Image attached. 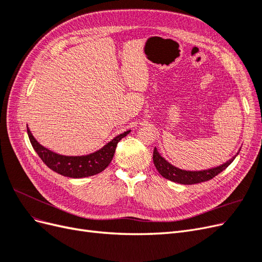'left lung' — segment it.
Wrapping results in <instances>:
<instances>
[{"mask_svg":"<svg viewBox=\"0 0 262 262\" xmlns=\"http://www.w3.org/2000/svg\"><path fill=\"white\" fill-rule=\"evenodd\" d=\"M237 155H238V153H237L235 156H233L231 160L227 161L226 163L217 166V167L205 169V170L191 171V170H184L178 167H175V166L166 161L163 156H161V154L158 153L157 148L155 147L153 152V162L156 169L164 178L173 182H178V184H181V185H194V184H199V182L208 181L213 177L219 175L221 171H223L226 167H228V166L232 164V162L235 160V157Z\"/></svg>","mask_w":262,"mask_h":262,"instance_id":"8db88e82","label":"left lung"}]
</instances>
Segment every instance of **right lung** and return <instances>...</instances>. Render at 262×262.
I'll return each instance as SVG.
<instances>
[{
    "label": "right lung",
    "instance_id": "add662e5",
    "mask_svg": "<svg viewBox=\"0 0 262 262\" xmlns=\"http://www.w3.org/2000/svg\"><path fill=\"white\" fill-rule=\"evenodd\" d=\"M27 133L36 153L50 169L66 177L84 178L96 175L107 167L113 161L118 142L129 134L130 130L119 134L96 152L82 156H66L54 153L38 143L29 128H27Z\"/></svg>",
    "mask_w": 262,
    "mask_h": 262
}]
</instances>
